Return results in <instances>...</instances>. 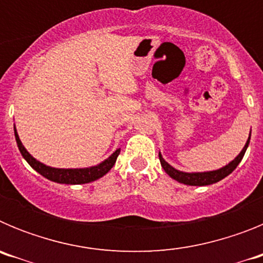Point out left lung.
Masks as SVG:
<instances>
[{"mask_svg":"<svg viewBox=\"0 0 263 263\" xmlns=\"http://www.w3.org/2000/svg\"><path fill=\"white\" fill-rule=\"evenodd\" d=\"M249 142H250V136L249 138H248V141H246V145L243 146L242 152L237 155V157L232 160L231 163L224 166L222 168L215 170V171H206V173H183V171H179V170L174 168L173 166H170L166 160L163 159V157L160 155V153H159V160L164 171H166L171 178L175 179L176 182L183 183V184H187V185H210V184H213V183L220 182V180L224 179L225 176H228L229 174L233 173L234 168H236V167L238 166V163L242 160L246 148H248V146H249Z\"/></svg>","mask_w":263,"mask_h":263,"instance_id":"left-lung-1","label":"left lung"}]
</instances>
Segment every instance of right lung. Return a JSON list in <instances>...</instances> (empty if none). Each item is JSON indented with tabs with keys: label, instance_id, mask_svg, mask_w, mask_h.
Returning a JSON list of instances; mask_svg holds the SVG:
<instances>
[{
	"label": "right lung",
	"instance_id": "add662e5",
	"mask_svg": "<svg viewBox=\"0 0 263 263\" xmlns=\"http://www.w3.org/2000/svg\"><path fill=\"white\" fill-rule=\"evenodd\" d=\"M14 134H15V141H17L21 154L27 160V163L35 170L36 173L47 178L48 180H52L55 183H63V184H85V183L95 182V180L105 175L106 173H109V170L115 166L116 159H117L118 154L121 152L120 148H117L108 159L93 167H87V168H53V167L41 163L39 160H36L35 158H32L29 154V152L21 142L15 126H14Z\"/></svg>",
	"mask_w": 263,
	"mask_h": 263
}]
</instances>
